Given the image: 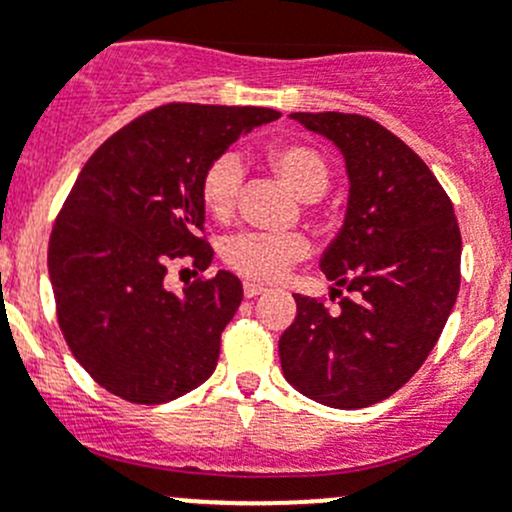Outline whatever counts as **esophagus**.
I'll use <instances>...</instances> for the list:
<instances>
[{
    "instance_id": "obj_1",
    "label": "esophagus",
    "mask_w": 512,
    "mask_h": 512,
    "mask_svg": "<svg viewBox=\"0 0 512 512\" xmlns=\"http://www.w3.org/2000/svg\"><path fill=\"white\" fill-rule=\"evenodd\" d=\"M245 297L247 299H252V297H260V294H265L267 289L265 287H260V285H255V282H245Z\"/></svg>"
}]
</instances>
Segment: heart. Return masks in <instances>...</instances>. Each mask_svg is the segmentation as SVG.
<instances>
[{
	"mask_svg": "<svg viewBox=\"0 0 512 512\" xmlns=\"http://www.w3.org/2000/svg\"><path fill=\"white\" fill-rule=\"evenodd\" d=\"M272 170L282 183L302 200H319L329 185V165L314 148L302 143H285L267 153ZM240 158L223 153L208 165L200 180V198L213 218L225 220L235 210L242 188ZM307 255V242L294 232H237L223 245V260L237 275L255 282H275L287 272L292 262Z\"/></svg>",
	"mask_w": 512,
	"mask_h": 512,
	"instance_id": "obj_1",
	"label": "heart"
}]
</instances>
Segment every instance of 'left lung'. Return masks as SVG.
Returning a JSON list of instances; mask_svg holds the SVG:
<instances>
[{
  "label": "left lung",
  "mask_w": 512,
  "mask_h": 512,
  "mask_svg": "<svg viewBox=\"0 0 512 512\" xmlns=\"http://www.w3.org/2000/svg\"><path fill=\"white\" fill-rule=\"evenodd\" d=\"M289 118L339 148L349 198L319 257L339 309L294 294L282 374L317 404L366 409L399 391L436 347L461 287V230L436 175L381 123L337 111Z\"/></svg>",
  "instance_id": "8db88e82"
}]
</instances>
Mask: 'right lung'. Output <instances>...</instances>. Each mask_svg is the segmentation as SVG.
<instances>
[{"label": "right lung", "instance_id": "add662e5", "mask_svg": "<svg viewBox=\"0 0 512 512\" xmlns=\"http://www.w3.org/2000/svg\"><path fill=\"white\" fill-rule=\"evenodd\" d=\"M282 113L168 103L113 133L86 160L54 223L49 280L59 327L98 386L131 404H165L210 379L242 285L220 270L183 292L168 265L208 270L200 180L237 138Z\"/></svg>", "mask_w": 512, "mask_h": 512}]
</instances>
